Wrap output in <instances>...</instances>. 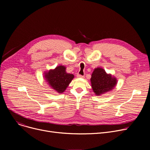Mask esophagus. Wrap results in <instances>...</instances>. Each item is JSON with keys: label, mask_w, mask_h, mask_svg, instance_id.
Here are the masks:
<instances>
[{"label": "esophagus", "mask_w": 150, "mask_h": 150, "mask_svg": "<svg viewBox=\"0 0 150 150\" xmlns=\"http://www.w3.org/2000/svg\"><path fill=\"white\" fill-rule=\"evenodd\" d=\"M76 76H77V78H84V76H83L80 74H77Z\"/></svg>", "instance_id": "esophagus-1"}]
</instances>
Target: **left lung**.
Listing matches in <instances>:
<instances>
[{
	"label": "left lung",
	"instance_id": "left-lung-1",
	"mask_svg": "<svg viewBox=\"0 0 150 150\" xmlns=\"http://www.w3.org/2000/svg\"><path fill=\"white\" fill-rule=\"evenodd\" d=\"M93 91L97 96H100L113 89L117 81L111 74H108L105 70L100 67L94 69L91 78Z\"/></svg>",
	"mask_w": 150,
	"mask_h": 150
}]
</instances>
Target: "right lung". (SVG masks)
I'll use <instances>...</instances> for the list:
<instances>
[{
    "instance_id": "1",
    "label": "right lung",
    "mask_w": 150,
    "mask_h": 150,
    "mask_svg": "<svg viewBox=\"0 0 150 150\" xmlns=\"http://www.w3.org/2000/svg\"><path fill=\"white\" fill-rule=\"evenodd\" d=\"M66 69L65 66H59L54 69H51L44 73L47 82L52 89L58 93L64 92L74 78L73 74H67Z\"/></svg>"
}]
</instances>
